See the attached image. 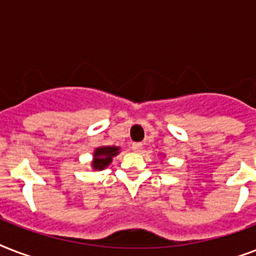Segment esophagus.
I'll list each match as a JSON object with an SVG mask.
<instances>
[{"instance_id": "esophagus-1", "label": "esophagus", "mask_w": 256, "mask_h": 256, "mask_svg": "<svg viewBox=\"0 0 256 256\" xmlns=\"http://www.w3.org/2000/svg\"><path fill=\"white\" fill-rule=\"evenodd\" d=\"M132 152H140V150H142V144H138V142H136V144H132Z\"/></svg>"}]
</instances>
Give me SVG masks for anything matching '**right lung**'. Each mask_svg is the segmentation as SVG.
I'll return each instance as SVG.
<instances>
[{
  "mask_svg": "<svg viewBox=\"0 0 256 256\" xmlns=\"http://www.w3.org/2000/svg\"><path fill=\"white\" fill-rule=\"evenodd\" d=\"M120 146H98L94 148L92 160V168L96 171H102L110 166L112 158L120 154Z\"/></svg>",
  "mask_w": 256,
  "mask_h": 256,
  "instance_id": "add662e5",
  "label": "right lung"
}]
</instances>
